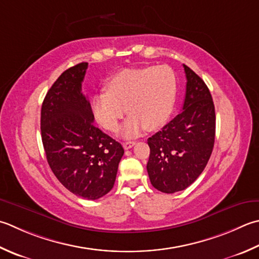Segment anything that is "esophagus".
Wrapping results in <instances>:
<instances>
[{"mask_svg":"<svg viewBox=\"0 0 259 259\" xmlns=\"http://www.w3.org/2000/svg\"><path fill=\"white\" fill-rule=\"evenodd\" d=\"M136 145L135 141H126V143H123V148L124 149H130Z\"/></svg>","mask_w":259,"mask_h":259,"instance_id":"34e87169","label":"esophagus"}]
</instances>
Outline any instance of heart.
Returning a JSON list of instances; mask_svg holds the SVG:
<instances>
[{
	"label": "heart",
	"instance_id": "b5f03b06",
	"mask_svg": "<svg viewBox=\"0 0 259 259\" xmlns=\"http://www.w3.org/2000/svg\"><path fill=\"white\" fill-rule=\"evenodd\" d=\"M176 77L168 66L123 69L105 85V92L94 95L92 108L98 122L109 131L118 129L129 113L122 135L138 136L144 128L154 130L167 122L176 99Z\"/></svg>",
	"mask_w": 259,
	"mask_h": 259
}]
</instances>
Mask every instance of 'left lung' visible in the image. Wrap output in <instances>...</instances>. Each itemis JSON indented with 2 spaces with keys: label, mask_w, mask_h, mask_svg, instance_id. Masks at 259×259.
<instances>
[{
  "label": "left lung",
  "mask_w": 259,
  "mask_h": 259,
  "mask_svg": "<svg viewBox=\"0 0 259 259\" xmlns=\"http://www.w3.org/2000/svg\"><path fill=\"white\" fill-rule=\"evenodd\" d=\"M183 67L187 80L183 111L147 140L150 183L168 194L185 190L201 175L215 137V111L210 91L199 75L186 65Z\"/></svg>",
  "instance_id": "obj_1"
}]
</instances>
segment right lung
Instances as JSON below:
<instances>
[{"mask_svg": "<svg viewBox=\"0 0 259 259\" xmlns=\"http://www.w3.org/2000/svg\"><path fill=\"white\" fill-rule=\"evenodd\" d=\"M88 63L56 79L41 106V139L53 173L66 189L98 200L114 185L123 147L93 124L90 101L82 93Z\"/></svg>", "mask_w": 259, "mask_h": 259, "instance_id": "obj_1", "label": "right lung"}]
</instances>
